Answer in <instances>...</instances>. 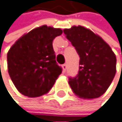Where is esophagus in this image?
Wrapping results in <instances>:
<instances>
[{
  "label": "esophagus",
  "mask_w": 122,
  "mask_h": 122,
  "mask_svg": "<svg viewBox=\"0 0 122 122\" xmlns=\"http://www.w3.org/2000/svg\"><path fill=\"white\" fill-rule=\"evenodd\" d=\"M62 68H63V71L65 72L66 69H67V65H66V64H64V65H62Z\"/></svg>",
  "instance_id": "1"
}]
</instances>
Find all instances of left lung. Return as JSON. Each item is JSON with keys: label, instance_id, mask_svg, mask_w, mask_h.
Returning a JSON list of instances; mask_svg holds the SVG:
<instances>
[{"label": "left lung", "instance_id": "obj_1", "mask_svg": "<svg viewBox=\"0 0 122 122\" xmlns=\"http://www.w3.org/2000/svg\"><path fill=\"white\" fill-rule=\"evenodd\" d=\"M63 32L79 56L78 75L68 79L73 93L85 99L102 96L115 76V54L101 37L83 26Z\"/></svg>", "mask_w": 122, "mask_h": 122}]
</instances>
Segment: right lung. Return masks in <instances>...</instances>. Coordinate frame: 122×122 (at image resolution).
Masks as SVG:
<instances>
[{
    "mask_svg": "<svg viewBox=\"0 0 122 122\" xmlns=\"http://www.w3.org/2000/svg\"><path fill=\"white\" fill-rule=\"evenodd\" d=\"M61 33V29L43 25L22 36L10 48L8 73L22 94L37 97L53 87L62 68L55 60L52 43Z\"/></svg>",
    "mask_w": 122,
    "mask_h": 122,
    "instance_id": "right-lung-1",
    "label": "right lung"
}]
</instances>
